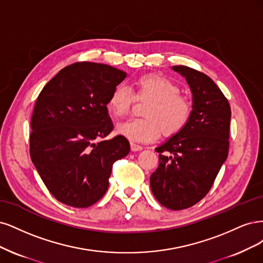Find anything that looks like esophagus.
Masks as SVG:
<instances>
[{
  "instance_id": "obj_1",
  "label": "esophagus",
  "mask_w": 263,
  "mask_h": 263,
  "mask_svg": "<svg viewBox=\"0 0 263 263\" xmlns=\"http://www.w3.org/2000/svg\"><path fill=\"white\" fill-rule=\"evenodd\" d=\"M143 147L141 145H139V144H135V143H131V149L133 152H137V151H141Z\"/></svg>"
}]
</instances>
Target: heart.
Returning a JSON list of instances; mask_svg holds the SVG:
<instances>
[{
    "mask_svg": "<svg viewBox=\"0 0 263 263\" xmlns=\"http://www.w3.org/2000/svg\"><path fill=\"white\" fill-rule=\"evenodd\" d=\"M134 90L125 85H117L108 99V107L116 117L129 115L135 97L148 101L144 109V117L118 124L117 132L132 142H152L163 134L165 137L182 131L193 114L190 98L181 95V88L165 76L143 75L134 82ZM136 96L134 97V95Z\"/></svg>",
    "mask_w": 263,
    "mask_h": 263,
    "instance_id": "heart-1",
    "label": "heart"
}]
</instances>
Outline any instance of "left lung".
Segmentation results:
<instances>
[{
	"instance_id": "left-lung-1",
	"label": "left lung",
	"mask_w": 263,
	"mask_h": 263,
	"mask_svg": "<svg viewBox=\"0 0 263 263\" xmlns=\"http://www.w3.org/2000/svg\"><path fill=\"white\" fill-rule=\"evenodd\" d=\"M173 70L189 84L193 114L182 131L155 148L159 164L149 182L160 204L178 211L191 208L206 196L226 160L231 106L204 73L184 65Z\"/></svg>"
}]
</instances>
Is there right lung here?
Returning <instances> with one entry per match:
<instances>
[{"instance_id": "1", "label": "right lung", "mask_w": 263, "mask_h": 263, "mask_svg": "<svg viewBox=\"0 0 263 263\" xmlns=\"http://www.w3.org/2000/svg\"><path fill=\"white\" fill-rule=\"evenodd\" d=\"M126 74L107 64L76 62L50 80L31 116L29 153L50 193L73 208L104 197L116 160L128 155L122 135L105 140L114 126L107 104Z\"/></svg>"}]
</instances>
